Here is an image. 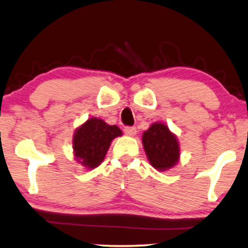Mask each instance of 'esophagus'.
<instances>
[{"instance_id":"obj_1","label":"esophagus","mask_w":248,"mask_h":248,"mask_svg":"<svg viewBox=\"0 0 248 248\" xmlns=\"http://www.w3.org/2000/svg\"><path fill=\"white\" fill-rule=\"evenodd\" d=\"M124 132H125V135H126V136L133 137V136H136L137 129H136L135 126H126L124 129Z\"/></svg>"}]
</instances>
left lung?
I'll use <instances>...</instances> for the list:
<instances>
[{"label":"left lung","mask_w":248,"mask_h":248,"mask_svg":"<svg viewBox=\"0 0 248 248\" xmlns=\"http://www.w3.org/2000/svg\"><path fill=\"white\" fill-rule=\"evenodd\" d=\"M142 146L150 164L159 171H166L177 165L180 144L177 137L161 122H155L142 133Z\"/></svg>","instance_id":"1"}]
</instances>
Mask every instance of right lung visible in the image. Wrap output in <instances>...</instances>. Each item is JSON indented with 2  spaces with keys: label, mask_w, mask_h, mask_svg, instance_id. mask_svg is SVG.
<instances>
[{
  "label": "right lung",
  "mask_w": 248,
  "mask_h": 248,
  "mask_svg": "<svg viewBox=\"0 0 248 248\" xmlns=\"http://www.w3.org/2000/svg\"><path fill=\"white\" fill-rule=\"evenodd\" d=\"M117 125L107 124L101 118H89L73 135V153L75 160L86 170H94L106 158L111 141L121 137Z\"/></svg>",
  "instance_id": "add662e5"
}]
</instances>
